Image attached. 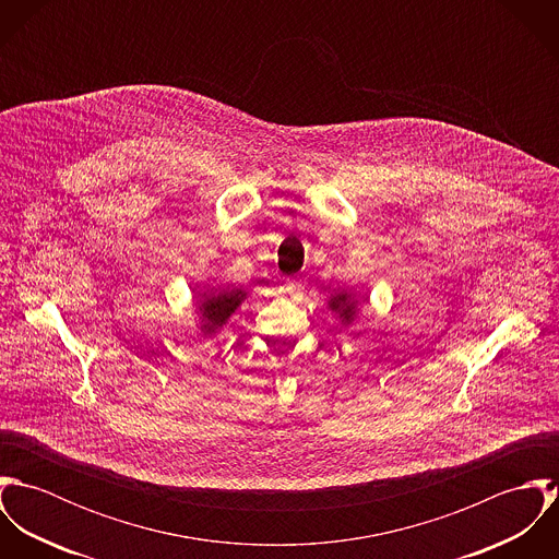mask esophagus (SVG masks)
Returning <instances> with one entry per match:
<instances>
[{"instance_id":"34e87169","label":"esophagus","mask_w":559,"mask_h":559,"mask_svg":"<svg viewBox=\"0 0 559 559\" xmlns=\"http://www.w3.org/2000/svg\"><path fill=\"white\" fill-rule=\"evenodd\" d=\"M286 293L293 295V297H297V295L304 293V284H301L299 280H288V282H286Z\"/></svg>"}]
</instances>
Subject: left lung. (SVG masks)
<instances>
[{
  "mask_svg": "<svg viewBox=\"0 0 559 559\" xmlns=\"http://www.w3.org/2000/svg\"><path fill=\"white\" fill-rule=\"evenodd\" d=\"M326 306H329V310L331 312H335V314H340V319L342 322H350L353 317L357 314V301L353 299V295L350 293H337V295H331L329 297V301H326Z\"/></svg>",
  "mask_w": 559,
  "mask_h": 559,
  "instance_id": "left-lung-1",
  "label": "left lung"
}]
</instances>
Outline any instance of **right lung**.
<instances>
[{
  "label": "right lung",
  "instance_id": "add662e5",
  "mask_svg": "<svg viewBox=\"0 0 559 559\" xmlns=\"http://www.w3.org/2000/svg\"><path fill=\"white\" fill-rule=\"evenodd\" d=\"M247 299V293L242 290H222V293H204L200 299V319L202 331L215 333L222 329L228 319L237 312L240 304Z\"/></svg>",
  "mask_w": 559,
  "mask_h": 559
}]
</instances>
